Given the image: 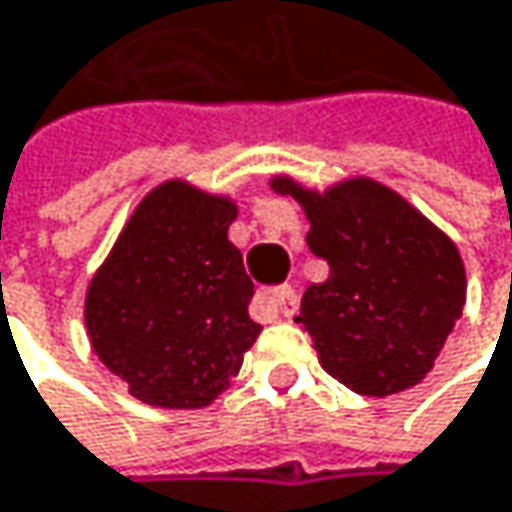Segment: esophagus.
Segmentation results:
<instances>
[{"label": "esophagus", "instance_id": "34e87169", "mask_svg": "<svg viewBox=\"0 0 512 512\" xmlns=\"http://www.w3.org/2000/svg\"><path fill=\"white\" fill-rule=\"evenodd\" d=\"M260 304L269 307V310H275V313H281L284 319H293L299 313V296H296L293 287H278V290L260 293Z\"/></svg>", "mask_w": 512, "mask_h": 512}]
</instances>
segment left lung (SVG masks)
Here are the masks:
<instances>
[{"instance_id": "8db88e82", "label": "left lung", "mask_w": 512, "mask_h": 512, "mask_svg": "<svg viewBox=\"0 0 512 512\" xmlns=\"http://www.w3.org/2000/svg\"><path fill=\"white\" fill-rule=\"evenodd\" d=\"M310 219L307 246L328 278L302 296L299 322L322 369L360 395H393L419 384L466 304L457 246L390 187L351 178L310 193L272 178Z\"/></svg>"}]
</instances>
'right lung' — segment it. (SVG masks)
Segmentation results:
<instances>
[{"mask_svg": "<svg viewBox=\"0 0 512 512\" xmlns=\"http://www.w3.org/2000/svg\"><path fill=\"white\" fill-rule=\"evenodd\" d=\"M237 208L184 181L152 190L90 281L99 360L152 407H205L240 372L260 325L255 284L228 240Z\"/></svg>", "mask_w": 512, "mask_h": 512, "instance_id": "right-lung-1", "label": "right lung"}]
</instances>
